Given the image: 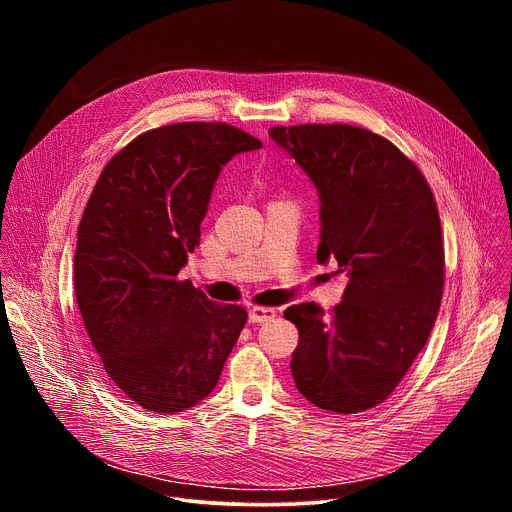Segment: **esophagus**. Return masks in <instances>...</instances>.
Listing matches in <instances>:
<instances>
[{
    "label": "esophagus",
    "mask_w": 512,
    "mask_h": 512,
    "mask_svg": "<svg viewBox=\"0 0 512 512\" xmlns=\"http://www.w3.org/2000/svg\"><path fill=\"white\" fill-rule=\"evenodd\" d=\"M275 318L273 308H251L249 310V324H263Z\"/></svg>",
    "instance_id": "34e87169"
}]
</instances>
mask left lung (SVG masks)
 I'll use <instances>...</instances> for the list:
<instances>
[{
    "instance_id": "1",
    "label": "left lung",
    "mask_w": 512,
    "mask_h": 512,
    "mask_svg": "<svg viewBox=\"0 0 512 512\" xmlns=\"http://www.w3.org/2000/svg\"><path fill=\"white\" fill-rule=\"evenodd\" d=\"M320 198L318 263L348 275L328 316L289 306L300 332L291 354L298 391L316 407L360 413L383 403L425 346L444 287L440 214L417 166L352 125L271 127Z\"/></svg>"
}]
</instances>
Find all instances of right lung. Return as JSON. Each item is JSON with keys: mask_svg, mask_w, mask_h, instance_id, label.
<instances>
[{"mask_svg": "<svg viewBox=\"0 0 512 512\" xmlns=\"http://www.w3.org/2000/svg\"><path fill=\"white\" fill-rule=\"evenodd\" d=\"M261 141L227 123L145 131L105 166L77 231L75 296L107 377L137 405L178 413L212 393L247 322L178 281L214 182Z\"/></svg>", "mask_w": 512, "mask_h": 512, "instance_id": "obj_1", "label": "right lung"}]
</instances>
